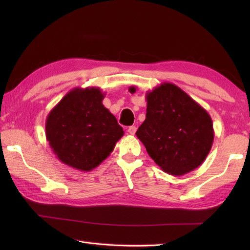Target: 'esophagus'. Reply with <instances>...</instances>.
Here are the masks:
<instances>
[{
    "label": "esophagus",
    "instance_id": "1",
    "mask_svg": "<svg viewBox=\"0 0 250 250\" xmlns=\"http://www.w3.org/2000/svg\"><path fill=\"white\" fill-rule=\"evenodd\" d=\"M128 132H129V134L134 135L135 132H136V126H134V125L129 126V128H128Z\"/></svg>",
    "mask_w": 250,
    "mask_h": 250
}]
</instances>
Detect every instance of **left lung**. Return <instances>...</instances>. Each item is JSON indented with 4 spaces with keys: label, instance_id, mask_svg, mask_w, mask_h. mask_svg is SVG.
I'll use <instances>...</instances> for the list:
<instances>
[{
    "label": "left lung",
    "instance_id": "8db88e82",
    "mask_svg": "<svg viewBox=\"0 0 250 250\" xmlns=\"http://www.w3.org/2000/svg\"><path fill=\"white\" fill-rule=\"evenodd\" d=\"M135 92V88L131 87ZM146 119L136 131L148 155L163 172L182 176L204 162L214 142L209 114L171 83L146 93Z\"/></svg>",
    "mask_w": 250,
    "mask_h": 250
}]
</instances>
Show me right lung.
I'll use <instances>...</instances> for the list:
<instances>
[{
    "label": "right lung",
    "instance_id": "add662e5",
    "mask_svg": "<svg viewBox=\"0 0 250 250\" xmlns=\"http://www.w3.org/2000/svg\"><path fill=\"white\" fill-rule=\"evenodd\" d=\"M97 87L74 88L46 118V140L66 166L90 172L107 158L125 132L103 105Z\"/></svg>",
    "mask_w": 250,
    "mask_h": 250
}]
</instances>
